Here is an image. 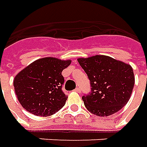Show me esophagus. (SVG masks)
<instances>
[{
  "instance_id": "1",
  "label": "esophagus",
  "mask_w": 147,
  "mask_h": 147,
  "mask_svg": "<svg viewBox=\"0 0 147 147\" xmlns=\"http://www.w3.org/2000/svg\"><path fill=\"white\" fill-rule=\"evenodd\" d=\"M75 91L76 92H78V93H81V89L79 87H76Z\"/></svg>"
}]
</instances>
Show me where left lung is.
<instances>
[{"instance_id": "1", "label": "left lung", "mask_w": 147, "mask_h": 147, "mask_svg": "<svg viewBox=\"0 0 147 147\" xmlns=\"http://www.w3.org/2000/svg\"><path fill=\"white\" fill-rule=\"evenodd\" d=\"M78 61L90 82L91 91L82 96L89 112L108 117L128 103L135 80L131 65L103 55L78 58Z\"/></svg>"}]
</instances>
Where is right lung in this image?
<instances>
[{
  "instance_id": "right-lung-1",
  "label": "right lung",
  "mask_w": 147,
  "mask_h": 147,
  "mask_svg": "<svg viewBox=\"0 0 147 147\" xmlns=\"http://www.w3.org/2000/svg\"><path fill=\"white\" fill-rule=\"evenodd\" d=\"M70 60L44 57L32 62L14 78L13 86L21 105L35 116L49 117L63 108L67 95L62 90L61 72Z\"/></svg>"
}]
</instances>
